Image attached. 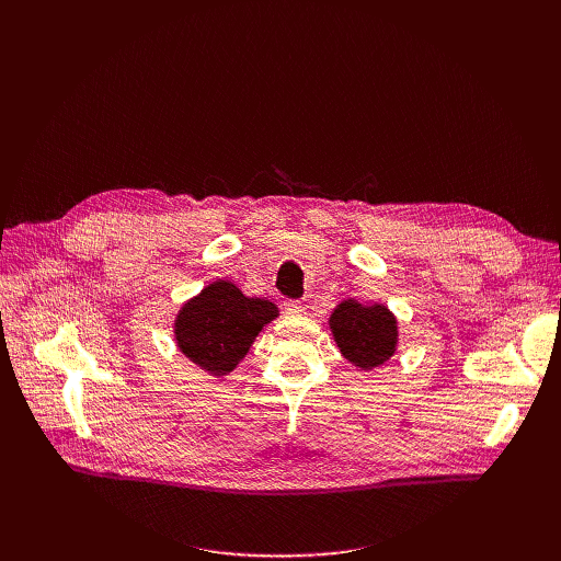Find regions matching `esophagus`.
<instances>
[{
    "label": "esophagus",
    "mask_w": 561,
    "mask_h": 561,
    "mask_svg": "<svg viewBox=\"0 0 561 561\" xmlns=\"http://www.w3.org/2000/svg\"><path fill=\"white\" fill-rule=\"evenodd\" d=\"M284 308H286L288 312H293V314H297V312H301V310H304L301 301H284Z\"/></svg>",
    "instance_id": "obj_1"
}]
</instances>
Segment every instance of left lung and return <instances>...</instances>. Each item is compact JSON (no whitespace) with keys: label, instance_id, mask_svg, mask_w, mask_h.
Returning a JSON list of instances; mask_svg holds the SVG:
<instances>
[{"label":"left lung","instance_id":"1","mask_svg":"<svg viewBox=\"0 0 561 561\" xmlns=\"http://www.w3.org/2000/svg\"><path fill=\"white\" fill-rule=\"evenodd\" d=\"M329 324L342 355L362 370L381 366L394 355L397 319L383 304L364 306L346 299L333 310Z\"/></svg>","mask_w":561,"mask_h":561}]
</instances>
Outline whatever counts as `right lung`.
<instances>
[{
    "label": "right lung",
    "instance_id": "add662e5",
    "mask_svg": "<svg viewBox=\"0 0 561 561\" xmlns=\"http://www.w3.org/2000/svg\"><path fill=\"white\" fill-rule=\"evenodd\" d=\"M279 314L264 297H247L234 284L219 279L186 301L175 319L180 351L210 375H228Z\"/></svg>",
    "mask_w": 561,
    "mask_h": 561
}]
</instances>
